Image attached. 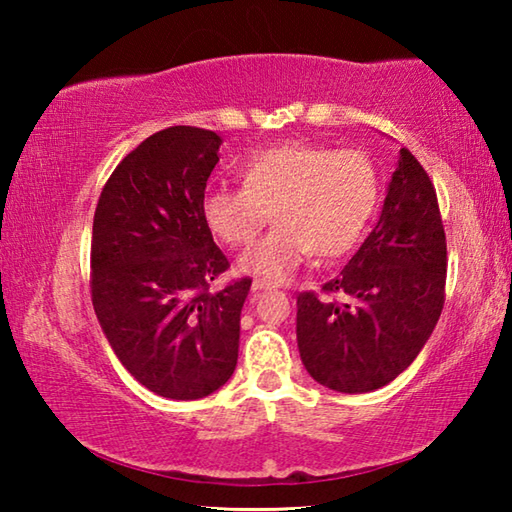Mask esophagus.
<instances>
[{"label": "esophagus", "instance_id": "esophagus-1", "mask_svg": "<svg viewBox=\"0 0 512 512\" xmlns=\"http://www.w3.org/2000/svg\"><path fill=\"white\" fill-rule=\"evenodd\" d=\"M271 289H275V284L266 282V280H253V291H255V293H259V291H271Z\"/></svg>", "mask_w": 512, "mask_h": 512}]
</instances>
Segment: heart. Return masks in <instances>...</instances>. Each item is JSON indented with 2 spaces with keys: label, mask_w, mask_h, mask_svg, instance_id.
<instances>
[{
  "label": "heart",
  "mask_w": 512,
  "mask_h": 512,
  "mask_svg": "<svg viewBox=\"0 0 512 512\" xmlns=\"http://www.w3.org/2000/svg\"><path fill=\"white\" fill-rule=\"evenodd\" d=\"M379 198L366 153L318 144L257 151L241 167V187H212L201 216L216 239L246 246L273 212L275 228L239 259L244 273L282 282L314 253L339 257L357 244Z\"/></svg>",
  "instance_id": "heart-1"
}]
</instances>
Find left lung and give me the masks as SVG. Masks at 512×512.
Returning <instances> with one entry per match:
<instances>
[{"instance_id": "8db88e82", "label": "left lung", "mask_w": 512, "mask_h": 512, "mask_svg": "<svg viewBox=\"0 0 512 512\" xmlns=\"http://www.w3.org/2000/svg\"><path fill=\"white\" fill-rule=\"evenodd\" d=\"M447 241L436 189L409 149L381 216L323 293L298 296V350L318 384L370 393L411 366L445 305Z\"/></svg>"}]
</instances>
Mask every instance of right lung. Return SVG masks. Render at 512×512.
I'll return each instance as SVG.
<instances>
[{
	"instance_id": "right-lung-1",
	"label": "right lung",
	"mask_w": 512,
	"mask_h": 512,
	"mask_svg": "<svg viewBox=\"0 0 512 512\" xmlns=\"http://www.w3.org/2000/svg\"><path fill=\"white\" fill-rule=\"evenodd\" d=\"M221 137L171 126L110 173L92 223L90 289L131 375L169 400H201L232 377L250 277L210 291L230 262L201 216Z\"/></svg>"
}]
</instances>
